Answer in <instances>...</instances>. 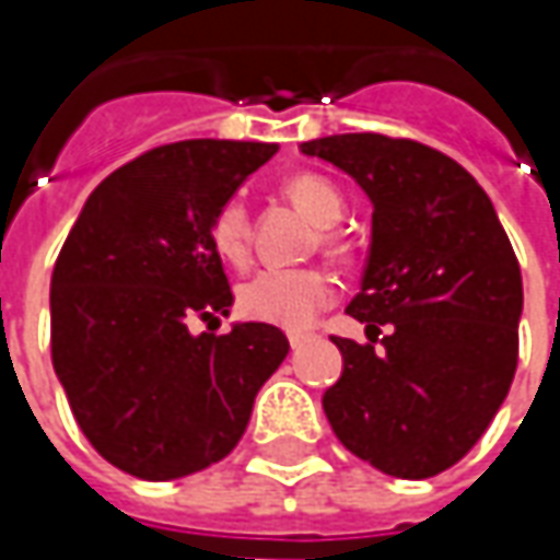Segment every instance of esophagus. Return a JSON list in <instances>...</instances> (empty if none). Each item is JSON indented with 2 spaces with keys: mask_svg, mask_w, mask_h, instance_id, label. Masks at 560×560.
I'll list each match as a JSON object with an SVG mask.
<instances>
[{
  "mask_svg": "<svg viewBox=\"0 0 560 560\" xmlns=\"http://www.w3.org/2000/svg\"><path fill=\"white\" fill-rule=\"evenodd\" d=\"M308 342V334H290V349L292 352H299L302 346Z\"/></svg>",
  "mask_w": 560,
  "mask_h": 560,
  "instance_id": "esophagus-1",
  "label": "esophagus"
}]
</instances>
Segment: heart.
Instances as JSON below:
<instances>
[{
	"instance_id": "b5f03b06",
	"label": "heart",
	"mask_w": 560,
	"mask_h": 560,
	"mask_svg": "<svg viewBox=\"0 0 560 560\" xmlns=\"http://www.w3.org/2000/svg\"><path fill=\"white\" fill-rule=\"evenodd\" d=\"M287 199L299 205L305 214H312L320 224V246L327 252H342L346 240L336 230L342 218V196L327 177L299 171L283 180ZM248 211L240 199H230L218 208L211 221V243L218 255L243 268L248 261ZM336 295V283L330 273L317 268H270L255 273L240 290V314L255 324H270L280 330H305L314 317L324 312Z\"/></svg>"
}]
</instances>
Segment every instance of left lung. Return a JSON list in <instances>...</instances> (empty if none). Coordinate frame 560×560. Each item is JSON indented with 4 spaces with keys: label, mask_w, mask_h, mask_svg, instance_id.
I'll list each match as a JSON object with an SVG mask.
<instances>
[{
    "label": "left lung",
    "mask_w": 560,
    "mask_h": 560,
    "mask_svg": "<svg viewBox=\"0 0 560 560\" xmlns=\"http://www.w3.org/2000/svg\"><path fill=\"white\" fill-rule=\"evenodd\" d=\"M305 155L352 174L374 202L361 292L346 312L371 342L334 336L342 376L324 411L361 462L401 480L458 464L502 408L517 371L521 265L462 164L405 137L339 133ZM390 327L384 349L375 336Z\"/></svg>",
    "instance_id": "1"
}]
</instances>
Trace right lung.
Masks as SVG:
<instances>
[{"instance_id": "obj_1", "label": "right lung", "mask_w": 560, "mask_h": 560, "mask_svg": "<svg viewBox=\"0 0 560 560\" xmlns=\"http://www.w3.org/2000/svg\"><path fill=\"white\" fill-rule=\"evenodd\" d=\"M273 142L184 140L108 174L52 270V368L108 464L177 480L226 458L290 342L280 327L189 334L233 305L211 221Z\"/></svg>"}]
</instances>
